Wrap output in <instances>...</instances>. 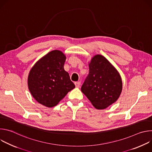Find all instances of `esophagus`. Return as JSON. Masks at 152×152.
<instances>
[{
	"instance_id": "34e87169",
	"label": "esophagus",
	"mask_w": 152,
	"mask_h": 152,
	"mask_svg": "<svg viewBox=\"0 0 152 152\" xmlns=\"http://www.w3.org/2000/svg\"><path fill=\"white\" fill-rule=\"evenodd\" d=\"M75 84L76 87L79 88L80 85V82H75Z\"/></svg>"
}]
</instances>
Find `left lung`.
<instances>
[{
	"label": "left lung",
	"mask_w": 152,
	"mask_h": 152,
	"mask_svg": "<svg viewBox=\"0 0 152 152\" xmlns=\"http://www.w3.org/2000/svg\"><path fill=\"white\" fill-rule=\"evenodd\" d=\"M89 74L81 91L97 110H103L115 102L122 91L120 75L112 64L101 55L89 62Z\"/></svg>",
	"instance_id": "left-lung-1"
}]
</instances>
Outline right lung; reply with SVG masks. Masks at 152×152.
Listing matches in <instances>:
<instances>
[{
    "instance_id": "add662e5",
    "label": "right lung",
    "mask_w": 152,
    "mask_h": 152,
    "mask_svg": "<svg viewBox=\"0 0 152 152\" xmlns=\"http://www.w3.org/2000/svg\"><path fill=\"white\" fill-rule=\"evenodd\" d=\"M66 59L63 52L54 50L40 58L31 69L28 88L39 103L53 107L75 87L64 69Z\"/></svg>"
}]
</instances>
